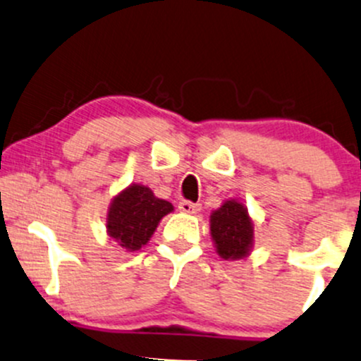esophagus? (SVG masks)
Segmentation results:
<instances>
[{
  "label": "esophagus",
  "mask_w": 361,
  "mask_h": 361,
  "mask_svg": "<svg viewBox=\"0 0 361 361\" xmlns=\"http://www.w3.org/2000/svg\"><path fill=\"white\" fill-rule=\"evenodd\" d=\"M178 209H180L181 212H183V214L193 215V214L200 212V204H193V202H188V200H181L180 204H178Z\"/></svg>",
  "instance_id": "esophagus-1"
}]
</instances>
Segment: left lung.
Segmentation results:
<instances>
[{
  "label": "left lung",
  "mask_w": 361,
  "mask_h": 361,
  "mask_svg": "<svg viewBox=\"0 0 361 361\" xmlns=\"http://www.w3.org/2000/svg\"><path fill=\"white\" fill-rule=\"evenodd\" d=\"M210 235L222 259L235 261L250 256L255 246V224L246 205L235 198L224 202L210 215Z\"/></svg>",
  "instance_id": "obj_1"
}]
</instances>
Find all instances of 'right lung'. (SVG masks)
Returning <instances> with one entry per match:
<instances>
[{
    "instance_id": "add662e5",
    "label": "right lung",
    "mask_w": 361,
    "mask_h": 361,
    "mask_svg": "<svg viewBox=\"0 0 361 361\" xmlns=\"http://www.w3.org/2000/svg\"><path fill=\"white\" fill-rule=\"evenodd\" d=\"M175 207L157 198L146 185L132 183L115 195L106 214V234L127 252L139 251L154 234L157 224Z\"/></svg>"
}]
</instances>
